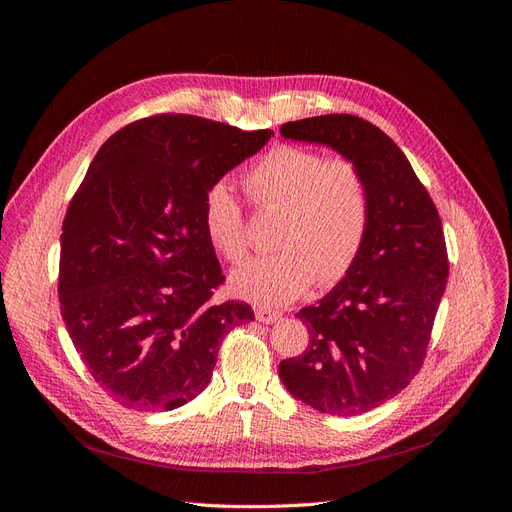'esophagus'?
Segmentation results:
<instances>
[{"label":"esophagus","instance_id":"1","mask_svg":"<svg viewBox=\"0 0 512 512\" xmlns=\"http://www.w3.org/2000/svg\"><path fill=\"white\" fill-rule=\"evenodd\" d=\"M254 312H256V320L262 324H271V322H277L282 318V312H277V309H271L265 305H258Z\"/></svg>","mask_w":512,"mask_h":512}]
</instances>
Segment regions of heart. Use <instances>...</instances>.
I'll return each mask as SVG.
<instances>
[{"label":"heart","instance_id":"heart-1","mask_svg":"<svg viewBox=\"0 0 512 512\" xmlns=\"http://www.w3.org/2000/svg\"><path fill=\"white\" fill-rule=\"evenodd\" d=\"M256 207H280L277 254L245 262L230 277L232 290L262 305H286L312 286H329L348 273L365 243L371 198L361 168L316 149L277 145L243 177ZM203 228L228 262L247 254L245 215L226 181L203 196Z\"/></svg>","mask_w":512,"mask_h":512}]
</instances>
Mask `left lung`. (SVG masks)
<instances>
[{
    "label": "left lung",
    "mask_w": 512,
    "mask_h": 512,
    "mask_svg": "<svg viewBox=\"0 0 512 512\" xmlns=\"http://www.w3.org/2000/svg\"><path fill=\"white\" fill-rule=\"evenodd\" d=\"M280 132L342 153L369 185L361 252L327 297L297 314L309 346L280 363L290 395L324 414L356 416L404 391L423 367L448 277L442 222L404 151L374 123L320 115Z\"/></svg>",
    "instance_id": "8db88e82"
}]
</instances>
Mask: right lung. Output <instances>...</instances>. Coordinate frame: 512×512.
Instances as JSON below:
<instances>
[{"mask_svg": "<svg viewBox=\"0 0 512 512\" xmlns=\"http://www.w3.org/2000/svg\"><path fill=\"white\" fill-rule=\"evenodd\" d=\"M194 115L128 123L96 153L61 226L59 303L85 367L121 406L175 410L207 389L224 335L254 320L224 284L203 196L267 145Z\"/></svg>", "mask_w": 512, "mask_h": 512, "instance_id": "obj_1", "label": "right lung"}]
</instances>
